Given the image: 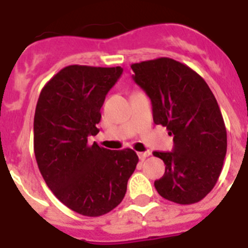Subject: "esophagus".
Instances as JSON below:
<instances>
[{"label": "esophagus", "mask_w": 248, "mask_h": 248, "mask_svg": "<svg viewBox=\"0 0 248 248\" xmlns=\"http://www.w3.org/2000/svg\"><path fill=\"white\" fill-rule=\"evenodd\" d=\"M150 154H151L150 151H144V153H138V156H139V159L144 160V159H146V157H148Z\"/></svg>", "instance_id": "obj_1"}]
</instances>
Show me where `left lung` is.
Returning a JSON list of instances; mask_svg holds the SVG:
<instances>
[{"instance_id": "1", "label": "left lung", "mask_w": 248, "mask_h": 248, "mask_svg": "<svg viewBox=\"0 0 248 248\" xmlns=\"http://www.w3.org/2000/svg\"><path fill=\"white\" fill-rule=\"evenodd\" d=\"M130 67L134 82L150 98L154 123L174 137L172 151L153 153L165 164L155 189L172 202H199L216 185L226 156L217 100L202 77L175 59L161 57Z\"/></svg>"}]
</instances>
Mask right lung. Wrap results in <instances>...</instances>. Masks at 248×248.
Listing matches in <instances>:
<instances>
[{"label":"right lung","mask_w":248,"mask_h":248,"mask_svg":"<svg viewBox=\"0 0 248 248\" xmlns=\"http://www.w3.org/2000/svg\"><path fill=\"white\" fill-rule=\"evenodd\" d=\"M122 73L120 67L68 65L43 87L37 102L33 145L39 171L61 202L89 217L122 202L139 161L131 149L88 143L99 133L100 108Z\"/></svg>","instance_id":"obj_1"}]
</instances>
